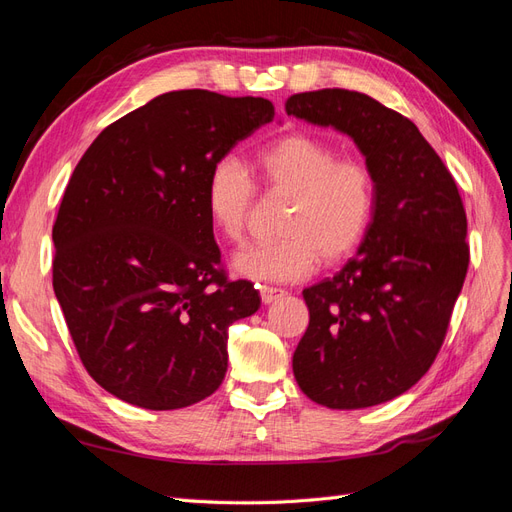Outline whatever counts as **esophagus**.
I'll use <instances>...</instances> for the list:
<instances>
[{
  "instance_id": "1",
  "label": "esophagus",
  "mask_w": 512,
  "mask_h": 512,
  "mask_svg": "<svg viewBox=\"0 0 512 512\" xmlns=\"http://www.w3.org/2000/svg\"><path fill=\"white\" fill-rule=\"evenodd\" d=\"M259 296L264 300V304H272L276 300H281L283 296H287V291L279 287H270V285H259Z\"/></svg>"
}]
</instances>
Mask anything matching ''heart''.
I'll return each mask as SVG.
<instances>
[{"label": "heart", "mask_w": 512, "mask_h": 512, "mask_svg": "<svg viewBox=\"0 0 512 512\" xmlns=\"http://www.w3.org/2000/svg\"><path fill=\"white\" fill-rule=\"evenodd\" d=\"M259 182L270 193L291 197L283 238L242 248L233 268L257 283H291L309 276L319 259L339 264L362 244L371 227L377 188L371 169L356 158H339L334 145L294 133L264 145L255 156ZM257 186L238 158L225 156L206 180V212L229 242H240Z\"/></svg>", "instance_id": "obj_1"}]
</instances>
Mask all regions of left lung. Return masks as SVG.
<instances>
[{
	"label": "left lung",
	"mask_w": 512,
	"mask_h": 512,
	"mask_svg": "<svg viewBox=\"0 0 512 512\" xmlns=\"http://www.w3.org/2000/svg\"><path fill=\"white\" fill-rule=\"evenodd\" d=\"M285 111L352 137L377 188L356 257L302 291L311 319L296 382L330 410L386 403L429 371L461 294L470 246L459 188L416 124L367 94L302 92Z\"/></svg>",
	"instance_id": "1"
}]
</instances>
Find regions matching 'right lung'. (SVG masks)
<instances>
[{
	"mask_svg": "<svg viewBox=\"0 0 512 512\" xmlns=\"http://www.w3.org/2000/svg\"><path fill=\"white\" fill-rule=\"evenodd\" d=\"M274 120L266 98L160 94L109 124L70 175L53 225V289L96 382L143 410L223 384L233 321L259 291L229 281L206 212L218 158Z\"/></svg>",
	"mask_w": 512,
	"mask_h": 512,
	"instance_id": "add662e5",
	"label": "right lung"
}]
</instances>
